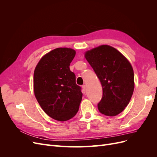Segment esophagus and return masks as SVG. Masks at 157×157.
<instances>
[{"instance_id": "esophagus-1", "label": "esophagus", "mask_w": 157, "mask_h": 157, "mask_svg": "<svg viewBox=\"0 0 157 157\" xmlns=\"http://www.w3.org/2000/svg\"><path fill=\"white\" fill-rule=\"evenodd\" d=\"M82 90L84 91V92H85L86 91V89H87V87H86V85H82Z\"/></svg>"}]
</instances>
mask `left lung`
<instances>
[{"instance_id":"1","label":"left lung","mask_w":157,"mask_h":157,"mask_svg":"<svg viewBox=\"0 0 157 157\" xmlns=\"http://www.w3.org/2000/svg\"><path fill=\"white\" fill-rule=\"evenodd\" d=\"M103 88L98 110L114 117L124 110L134 90V75L130 63L112 46L101 45L85 53Z\"/></svg>"}]
</instances>
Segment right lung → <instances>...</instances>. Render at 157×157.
<instances>
[{"instance_id": "1", "label": "right lung", "mask_w": 157, "mask_h": 157, "mask_svg": "<svg viewBox=\"0 0 157 157\" xmlns=\"http://www.w3.org/2000/svg\"><path fill=\"white\" fill-rule=\"evenodd\" d=\"M75 50L58 48L44 55L34 71L33 86L36 100L51 118L66 121L77 113L82 98L69 65Z\"/></svg>"}]
</instances>
